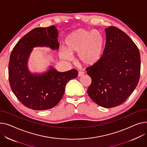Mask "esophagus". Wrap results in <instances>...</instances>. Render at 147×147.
Wrapping results in <instances>:
<instances>
[{
    "instance_id": "obj_1",
    "label": "esophagus",
    "mask_w": 147,
    "mask_h": 147,
    "mask_svg": "<svg viewBox=\"0 0 147 147\" xmlns=\"http://www.w3.org/2000/svg\"><path fill=\"white\" fill-rule=\"evenodd\" d=\"M84 73H83L82 71H79V73H78V76H79V77H82V76H83L84 75Z\"/></svg>"
}]
</instances>
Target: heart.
<instances>
[{"mask_svg": "<svg viewBox=\"0 0 147 147\" xmlns=\"http://www.w3.org/2000/svg\"><path fill=\"white\" fill-rule=\"evenodd\" d=\"M105 43L103 34L97 29L80 28L68 35L65 47H61L60 56L71 60V55H78L80 63L86 66H92L99 61Z\"/></svg>", "mask_w": 147, "mask_h": 147, "instance_id": "obj_1", "label": "heart"}]
</instances>
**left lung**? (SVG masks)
Listing matches in <instances>:
<instances>
[{"label": "left lung", "mask_w": 147, "mask_h": 147, "mask_svg": "<svg viewBox=\"0 0 147 147\" xmlns=\"http://www.w3.org/2000/svg\"><path fill=\"white\" fill-rule=\"evenodd\" d=\"M105 32L103 55L86 70L92 79L88 94L96 104L110 108L122 104L137 86L141 57L137 46L121 29L111 26Z\"/></svg>", "instance_id": "left-lung-1"}]
</instances>
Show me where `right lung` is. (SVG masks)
I'll return each mask as SVG.
<instances>
[{
	"label": "right lung",
	"instance_id": "1",
	"mask_svg": "<svg viewBox=\"0 0 147 147\" xmlns=\"http://www.w3.org/2000/svg\"><path fill=\"white\" fill-rule=\"evenodd\" d=\"M58 36L54 25L34 28L18 42L10 56V86L17 99L29 109L44 111L54 107L62 99L67 82L77 77L76 69L58 72L51 67L40 75L28 70L27 62L32 48L48 47L58 50Z\"/></svg>",
	"mask_w": 147,
	"mask_h": 147
}]
</instances>
